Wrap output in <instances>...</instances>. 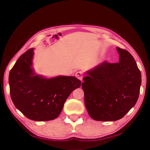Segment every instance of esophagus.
<instances>
[{
  "instance_id": "1",
  "label": "esophagus",
  "mask_w": 150,
  "mask_h": 150,
  "mask_svg": "<svg viewBox=\"0 0 150 150\" xmlns=\"http://www.w3.org/2000/svg\"><path fill=\"white\" fill-rule=\"evenodd\" d=\"M75 76H76V77L79 79V80L82 81V78H83V73H82L81 71H78L76 73Z\"/></svg>"
}]
</instances>
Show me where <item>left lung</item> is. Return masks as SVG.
Masks as SVG:
<instances>
[{"label": "left lung", "mask_w": 150, "mask_h": 150, "mask_svg": "<svg viewBox=\"0 0 150 150\" xmlns=\"http://www.w3.org/2000/svg\"><path fill=\"white\" fill-rule=\"evenodd\" d=\"M119 62L100 63L88 70L82 88L88 114L98 121H115L125 115L138 100L141 73L133 56L117 47Z\"/></svg>", "instance_id": "1"}]
</instances>
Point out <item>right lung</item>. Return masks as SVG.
<instances>
[{"mask_svg":"<svg viewBox=\"0 0 150 150\" xmlns=\"http://www.w3.org/2000/svg\"><path fill=\"white\" fill-rule=\"evenodd\" d=\"M33 48L19 57L9 75L11 100L29 119L47 121L58 117L65 101L81 82L73 76L47 78L33 68Z\"/></svg>","mask_w":150,"mask_h":150,"instance_id":"add662e5","label":"right lung"}]
</instances>
